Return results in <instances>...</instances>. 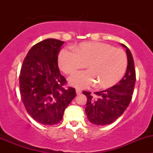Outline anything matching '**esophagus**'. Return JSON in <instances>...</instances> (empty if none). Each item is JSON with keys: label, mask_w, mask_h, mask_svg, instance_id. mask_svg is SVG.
<instances>
[{"label": "esophagus", "mask_w": 153, "mask_h": 153, "mask_svg": "<svg viewBox=\"0 0 153 153\" xmlns=\"http://www.w3.org/2000/svg\"><path fill=\"white\" fill-rule=\"evenodd\" d=\"M75 91H76V94H77V95H80V94H81V92H82L80 89H76V90H75Z\"/></svg>", "instance_id": "1"}]
</instances>
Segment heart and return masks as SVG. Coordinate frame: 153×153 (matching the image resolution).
<instances>
[{"label": "heart", "mask_w": 153, "mask_h": 153, "mask_svg": "<svg viewBox=\"0 0 153 153\" xmlns=\"http://www.w3.org/2000/svg\"><path fill=\"white\" fill-rule=\"evenodd\" d=\"M75 50L64 49L58 56V66L67 75L86 64L87 71L77 72L69 78L73 86L87 88L96 84L97 88L106 89L115 85L126 72L127 57L122 49L106 43L84 42Z\"/></svg>", "instance_id": "obj_1"}]
</instances>
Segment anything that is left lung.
<instances>
[{
  "instance_id": "obj_1",
  "label": "left lung",
  "mask_w": 153,
  "mask_h": 153,
  "mask_svg": "<svg viewBox=\"0 0 153 153\" xmlns=\"http://www.w3.org/2000/svg\"><path fill=\"white\" fill-rule=\"evenodd\" d=\"M127 55V68L124 77L116 85L106 90L94 92L84 91L87 98L85 108L88 120L95 125H107L119 118L129 106L135 84V69L131 52L124 44Z\"/></svg>"
}]
</instances>
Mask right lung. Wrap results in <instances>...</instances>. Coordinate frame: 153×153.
Instances as JSON below:
<instances>
[{
	"instance_id": "1",
	"label": "right lung",
	"mask_w": 153,
	"mask_h": 153,
	"mask_svg": "<svg viewBox=\"0 0 153 153\" xmlns=\"http://www.w3.org/2000/svg\"><path fill=\"white\" fill-rule=\"evenodd\" d=\"M64 41L48 38L29 49L20 73V93L27 112L37 122L55 125L76 95L60 73L58 55Z\"/></svg>"
}]
</instances>
